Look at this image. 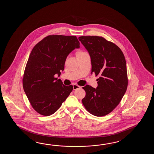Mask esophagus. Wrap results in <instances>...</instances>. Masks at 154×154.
<instances>
[{"mask_svg": "<svg viewBox=\"0 0 154 154\" xmlns=\"http://www.w3.org/2000/svg\"><path fill=\"white\" fill-rule=\"evenodd\" d=\"M80 88V86L76 85V84H74V85H73V90H75L76 89Z\"/></svg>", "mask_w": 154, "mask_h": 154, "instance_id": "34e87169", "label": "esophagus"}]
</instances>
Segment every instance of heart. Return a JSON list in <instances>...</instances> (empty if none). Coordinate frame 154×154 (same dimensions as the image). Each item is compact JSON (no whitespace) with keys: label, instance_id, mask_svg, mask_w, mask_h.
Listing matches in <instances>:
<instances>
[{"label":"heart","instance_id":"1","mask_svg":"<svg viewBox=\"0 0 154 154\" xmlns=\"http://www.w3.org/2000/svg\"><path fill=\"white\" fill-rule=\"evenodd\" d=\"M84 53H85V52H84L79 51V52H78L77 53H76V56H80V55H82V54H84Z\"/></svg>","mask_w":154,"mask_h":154}]
</instances>
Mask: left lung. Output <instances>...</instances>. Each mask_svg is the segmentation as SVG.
<instances>
[{"mask_svg": "<svg viewBox=\"0 0 154 154\" xmlns=\"http://www.w3.org/2000/svg\"><path fill=\"white\" fill-rule=\"evenodd\" d=\"M91 58V72L97 79L96 88L86 85V96L82 102L88 111L95 116L111 112L121 101L127 88L126 61L121 49L113 43L99 36L79 37Z\"/></svg>", "mask_w": 154, "mask_h": 154, "instance_id": "8db88e82", "label": "left lung"}]
</instances>
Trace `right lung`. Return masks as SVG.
Masks as SVG:
<instances>
[{
  "mask_svg": "<svg viewBox=\"0 0 154 154\" xmlns=\"http://www.w3.org/2000/svg\"><path fill=\"white\" fill-rule=\"evenodd\" d=\"M80 48L76 36L49 35L38 43L30 53L23 79V88L33 109L40 115H52L73 89L59 77L68 56Z\"/></svg>",
  "mask_w": 154,
  "mask_h": 154,
  "instance_id": "right-lung-1",
  "label": "right lung"
}]
</instances>
